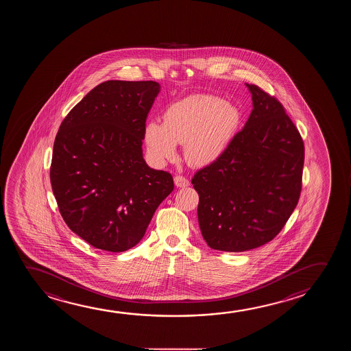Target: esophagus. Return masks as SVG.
<instances>
[{"label":"esophagus","mask_w":351,"mask_h":351,"mask_svg":"<svg viewBox=\"0 0 351 351\" xmlns=\"http://www.w3.org/2000/svg\"><path fill=\"white\" fill-rule=\"evenodd\" d=\"M173 182L176 184V187H180V189H184V187H189V180L184 178V176H181V175L175 176V178H173Z\"/></svg>","instance_id":"1"}]
</instances>
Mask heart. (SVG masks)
I'll return each instance as SVG.
<instances>
[{
  "instance_id": "b5f03b06",
  "label": "heart",
  "mask_w": 351,
  "mask_h": 351,
  "mask_svg": "<svg viewBox=\"0 0 351 351\" xmlns=\"http://www.w3.org/2000/svg\"><path fill=\"white\" fill-rule=\"evenodd\" d=\"M162 119V124L149 122L145 128V141L153 160L173 159L176 145L183 143L186 160L205 167L223 153L239 124V113L219 97L197 94L171 104Z\"/></svg>"
}]
</instances>
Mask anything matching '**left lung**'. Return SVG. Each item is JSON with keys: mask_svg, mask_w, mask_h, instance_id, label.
<instances>
[{"mask_svg": "<svg viewBox=\"0 0 351 351\" xmlns=\"http://www.w3.org/2000/svg\"><path fill=\"white\" fill-rule=\"evenodd\" d=\"M245 127L192 178L198 221L211 249L243 252L269 243L290 219L302 191L304 143L278 99L254 84Z\"/></svg>", "mask_w": 351, "mask_h": 351, "instance_id": "1", "label": "left lung"}]
</instances>
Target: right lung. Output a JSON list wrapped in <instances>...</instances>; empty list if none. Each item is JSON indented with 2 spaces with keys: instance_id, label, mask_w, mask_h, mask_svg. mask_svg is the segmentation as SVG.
Segmentation results:
<instances>
[{
  "instance_id": "obj_1",
  "label": "right lung",
  "mask_w": 351,
  "mask_h": 351,
  "mask_svg": "<svg viewBox=\"0 0 351 351\" xmlns=\"http://www.w3.org/2000/svg\"><path fill=\"white\" fill-rule=\"evenodd\" d=\"M160 86L106 81L69 112L56 134L51 183L65 223L110 252L143 239L159 204L173 192L171 173L143 156L148 112Z\"/></svg>"
}]
</instances>
